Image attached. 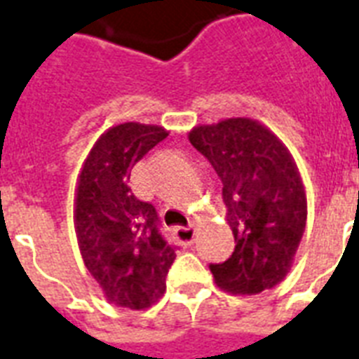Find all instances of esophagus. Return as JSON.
<instances>
[{
    "instance_id": "1",
    "label": "esophagus",
    "mask_w": 359,
    "mask_h": 359,
    "mask_svg": "<svg viewBox=\"0 0 359 359\" xmlns=\"http://www.w3.org/2000/svg\"><path fill=\"white\" fill-rule=\"evenodd\" d=\"M175 236H177V240H179L182 245H192L194 240H196V228H194V224L179 226L175 230Z\"/></svg>"
}]
</instances>
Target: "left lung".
Here are the masks:
<instances>
[{
  "mask_svg": "<svg viewBox=\"0 0 359 359\" xmlns=\"http://www.w3.org/2000/svg\"><path fill=\"white\" fill-rule=\"evenodd\" d=\"M222 182L232 257L211 264L215 283L233 294L278 285L294 262L306 226V190L293 156L251 118H228L188 133Z\"/></svg>",
  "mask_w": 359,
  "mask_h": 359,
  "instance_id": "obj_1",
  "label": "left lung"
}]
</instances>
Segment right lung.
<instances>
[{
  "mask_svg": "<svg viewBox=\"0 0 359 359\" xmlns=\"http://www.w3.org/2000/svg\"><path fill=\"white\" fill-rule=\"evenodd\" d=\"M167 135L163 127L137 121L110 127L78 175L74 228L81 259L116 306L144 310L158 302L177 257L159 232L156 207L127 187L135 163Z\"/></svg>",
  "mask_w": 359,
  "mask_h": 359,
  "instance_id": "right-lung-1",
  "label": "right lung"
}]
</instances>
